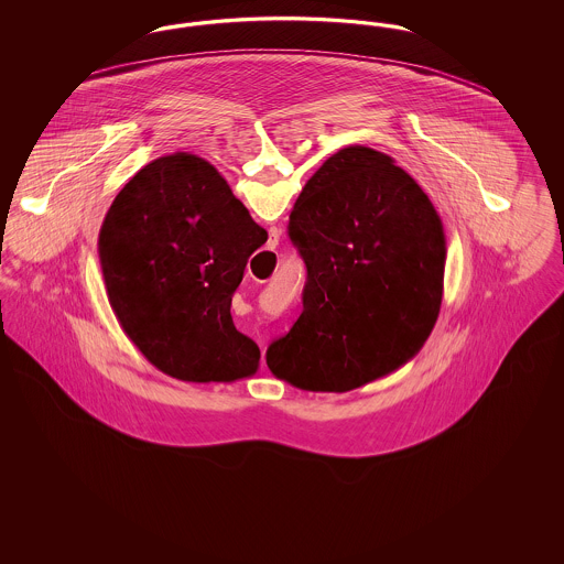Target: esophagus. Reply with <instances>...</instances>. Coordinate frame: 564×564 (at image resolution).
<instances>
[{
  "label": "esophagus",
  "instance_id": "obj_1",
  "mask_svg": "<svg viewBox=\"0 0 564 564\" xmlns=\"http://www.w3.org/2000/svg\"><path fill=\"white\" fill-rule=\"evenodd\" d=\"M276 241H279V235H276V230H272V232H270L269 249H274ZM264 253L269 256L270 251H264Z\"/></svg>",
  "mask_w": 564,
  "mask_h": 564
}]
</instances>
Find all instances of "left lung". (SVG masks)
Masks as SVG:
<instances>
[{"instance_id": "1", "label": "left lung", "mask_w": 564, "mask_h": 564, "mask_svg": "<svg viewBox=\"0 0 564 564\" xmlns=\"http://www.w3.org/2000/svg\"><path fill=\"white\" fill-rule=\"evenodd\" d=\"M306 264L302 315L267 350L302 391L347 393L410 361L437 322L446 237L430 196L382 152L349 145L306 182L290 215Z\"/></svg>"}]
</instances>
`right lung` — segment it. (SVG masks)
<instances>
[{"mask_svg":"<svg viewBox=\"0 0 564 564\" xmlns=\"http://www.w3.org/2000/svg\"><path fill=\"white\" fill-rule=\"evenodd\" d=\"M269 239L212 162L175 152L118 192L99 232L109 304L164 375L235 382L260 349L230 315L249 256Z\"/></svg>","mask_w":564,"mask_h":564,"instance_id":"obj_1","label":"right lung"}]
</instances>
